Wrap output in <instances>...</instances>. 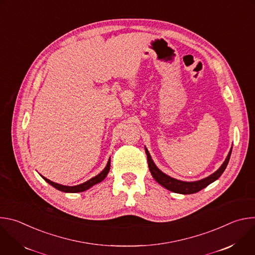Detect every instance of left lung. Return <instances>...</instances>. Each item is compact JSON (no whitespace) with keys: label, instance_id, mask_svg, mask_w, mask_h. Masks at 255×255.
<instances>
[{"label":"left lung","instance_id":"left-lung-1","mask_svg":"<svg viewBox=\"0 0 255 255\" xmlns=\"http://www.w3.org/2000/svg\"><path fill=\"white\" fill-rule=\"evenodd\" d=\"M145 152H146L147 155V162H148V167L149 170L152 174V176L154 177V179L157 181L159 185H161L162 187H164L165 189L173 192V193H177V194H183V195H189V194H195L198 193L199 191L205 189L206 187H208L210 184H212L213 181H215L216 179L219 178L221 176V174L224 172L230 156H231V152H232V148L228 153V156L226 157L225 161L223 162V164L221 165V167L218 169L217 171H215L213 174L209 175L206 178H203L201 180L198 181H183V180H178L175 178H172L170 176H168L167 174L163 173L161 170H159L157 168V166L154 164L153 160L151 159V156L148 152V150L145 148Z\"/></svg>","mask_w":255,"mask_h":255}]
</instances>
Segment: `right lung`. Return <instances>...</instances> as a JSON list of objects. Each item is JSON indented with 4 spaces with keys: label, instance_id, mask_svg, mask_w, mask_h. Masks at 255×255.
I'll return each instance as SVG.
<instances>
[{
    "label": "right lung",
    "instance_id": "right-lung-1",
    "mask_svg": "<svg viewBox=\"0 0 255 255\" xmlns=\"http://www.w3.org/2000/svg\"><path fill=\"white\" fill-rule=\"evenodd\" d=\"M110 165H111V159H109V161H108L106 167H105L98 175H96V176H94L93 178L89 179L88 181H86V183H84V184H82V185H79V186H75V187H67V186L58 185V184L53 183V181H51V180H49V179H47V178H45V177H43V176H42V177L44 178L45 181H47V183H48L50 186H52L53 188H55V189L58 190V191H61V192H64V193H80V192H84V191L90 189L91 187H93V186L96 185V184L101 183V181L107 176L109 170H110Z\"/></svg>",
    "mask_w": 255,
    "mask_h": 255
}]
</instances>
